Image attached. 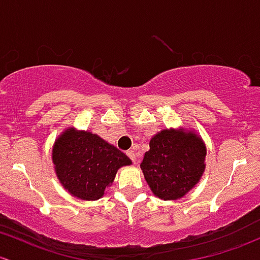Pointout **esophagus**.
Segmentation results:
<instances>
[{
  "mask_svg": "<svg viewBox=\"0 0 260 260\" xmlns=\"http://www.w3.org/2000/svg\"><path fill=\"white\" fill-rule=\"evenodd\" d=\"M127 155L129 156V159H131V160H132V161L135 162V164H136V161H137V158H136V153L133 152V150H128V152H127Z\"/></svg>",
  "mask_w": 260,
  "mask_h": 260,
  "instance_id": "esophagus-1",
  "label": "esophagus"
}]
</instances>
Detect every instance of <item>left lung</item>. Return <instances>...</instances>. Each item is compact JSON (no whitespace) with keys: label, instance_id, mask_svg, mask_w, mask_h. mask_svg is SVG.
<instances>
[{"label":"left lung","instance_id":"left-lung-1","mask_svg":"<svg viewBox=\"0 0 260 260\" xmlns=\"http://www.w3.org/2000/svg\"><path fill=\"white\" fill-rule=\"evenodd\" d=\"M149 147L141 169L159 199H181L200 181L206 167V145L193 131L162 129L150 139Z\"/></svg>","mask_w":260,"mask_h":260}]
</instances>
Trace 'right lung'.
<instances>
[{
    "label": "right lung",
    "instance_id": "1",
    "mask_svg": "<svg viewBox=\"0 0 260 260\" xmlns=\"http://www.w3.org/2000/svg\"><path fill=\"white\" fill-rule=\"evenodd\" d=\"M56 176L65 190L81 200H99L112 185L117 170L131 159L115 145L86 131H64L53 147Z\"/></svg>",
    "mask_w": 260,
    "mask_h": 260
}]
</instances>
